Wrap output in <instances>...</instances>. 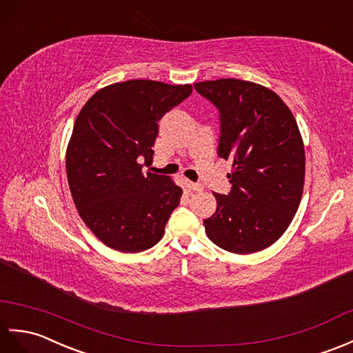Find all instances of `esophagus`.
Masks as SVG:
<instances>
[{
	"instance_id": "34e87169",
	"label": "esophagus",
	"mask_w": 353,
	"mask_h": 353,
	"mask_svg": "<svg viewBox=\"0 0 353 353\" xmlns=\"http://www.w3.org/2000/svg\"><path fill=\"white\" fill-rule=\"evenodd\" d=\"M190 190L193 192H202L203 190V185L202 184H196V183H189Z\"/></svg>"
}]
</instances>
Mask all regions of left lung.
Segmentation results:
<instances>
[{"mask_svg": "<svg viewBox=\"0 0 353 353\" xmlns=\"http://www.w3.org/2000/svg\"><path fill=\"white\" fill-rule=\"evenodd\" d=\"M194 89L221 112L217 152L232 163L231 193H214L217 208L203 221L205 232L228 252H258L283 236L299 208L305 181L299 127L284 101L261 84L222 78Z\"/></svg>", "mask_w": 353, "mask_h": 353, "instance_id": "obj_1", "label": "left lung"}]
</instances>
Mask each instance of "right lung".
Instances as JSON below:
<instances>
[{
	"instance_id": "right-lung-1",
	"label": "right lung",
	"mask_w": 353,
	"mask_h": 353,
	"mask_svg": "<svg viewBox=\"0 0 353 353\" xmlns=\"http://www.w3.org/2000/svg\"><path fill=\"white\" fill-rule=\"evenodd\" d=\"M192 84L113 83L78 113L66 150L70 194L85 226L119 252L157 245L183 194L174 179L142 172L152 163L159 121L192 93Z\"/></svg>"
}]
</instances>
